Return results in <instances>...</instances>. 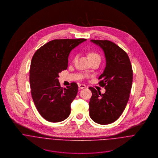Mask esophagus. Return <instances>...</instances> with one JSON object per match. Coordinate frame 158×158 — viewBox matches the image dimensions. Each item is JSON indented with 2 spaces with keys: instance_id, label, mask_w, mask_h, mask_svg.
Listing matches in <instances>:
<instances>
[{
  "instance_id": "1",
  "label": "esophagus",
  "mask_w": 158,
  "mask_h": 158,
  "mask_svg": "<svg viewBox=\"0 0 158 158\" xmlns=\"http://www.w3.org/2000/svg\"><path fill=\"white\" fill-rule=\"evenodd\" d=\"M78 87H79L80 89H84V88H86V86L85 85H83V84H79L78 85Z\"/></svg>"
}]
</instances>
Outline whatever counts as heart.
Returning a JSON list of instances; mask_svg holds the SVG:
<instances>
[{
    "mask_svg": "<svg viewBox=\"0 0 158 158\" xmlns=\"http://www.w3.org/2000/svg\"><path fill=\"white\" fill-rule=\"evenodd\" d=\"M87 55L90 62L94 61H99L100 62L101 61V56L100 54L95 50H88L87 53ZM75 59H76V56L73 58V61H75Z\"/></svg>",
    "mask_w": 158,
    "mask_h": 158,
    "instance_id": "b5f03b06",
    "label": "heart"
}]
</instances>
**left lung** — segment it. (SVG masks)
<instances>
[{"instance_id": "obj_1", "label": "left lung", "mask_w": 158, "mask_h": 158, "mask_svg": "<svg viewBox=\"0 0 158 158\" xmlns=\"http://www.w3.org/2000/svg\"><path fill=\"white\" fill-rule=\"evenodd\" d=\"M91 41L105 53L106 67L98 78V85L106 92L101 94L89 88L92 92L89 115L95 122L107 125L117 120L127 106L132 87L133 69L127 53L119 46L109 40Z\"/></svg>"}]
</instances>
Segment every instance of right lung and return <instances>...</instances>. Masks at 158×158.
Listing matches in <instances>:
<instances>
[{
    "mask_svg": "<svg viewBox=\"0 0 158 158\" xmlns=\"http://www.w3.org/2000/svg\"><path fill=\"white\" fill-rule=\"evenodd\" d=\"M86 40H54L38 49L32 58L30 69L31 97L38 111L48 122H61L70 115L78 85L73 82L63 88L58 78L68 68L70 51Z\"/></svg>",
    "mask_w": 158,
    "mask_h": 158,
    "instance_id": "1",
    "label": "right lung"
}]
</instances>
